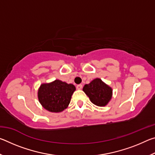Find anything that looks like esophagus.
<instances>
[{
	"label": "esophagus",
	"instance_id": "obj_1",
	"mask_svg": "<svg viewBox=\"0 0 155 155\" xmlns=\"http://www.w3.org/2000/svg\"><path fill=\"white\" fill-rule=\"evenodd\" d=\"M82 87H83V85H81V84H79V85H77V88L78 90H81V89H82Z\"/></svg>",
	"mask_w": 155,
	"mask_h": 155
}]
</instances>
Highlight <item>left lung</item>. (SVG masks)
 Segmentation results:
<instances>
[{
    "mask_svg": "<svg viewBox=\"0 0 155 155\" xmlns=\"http://www.w3.org/2000/svg\"><path fill=\"white\" fill-rule=\"evenodd\" d=\"M84 91L91 102L99 107L105 106L112 96V89L100 78H96L83 87Z\"/></svg>",
    "mask_w": 155,
    "mask_h": 155,
    "instance_id": "left-lung-1",
    "label": "left lung"
}]
</instances>
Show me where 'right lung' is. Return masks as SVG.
I'll return each instance as SVG.
<instances>
[{"mask_svg":"<svg viewBox=\"0 0 155 155\" xmlns=\"http://www.w3.org/2000/svg\"><path fill=\"white\" fill-rule=\"evenodd\" d=\"M76 88L72 84L55 80L48 84H42L38 90V98L41 105L51 112H61L70 104Z\"/></svg>","mask_w":155,"mask_h":155,"instance_id":"1","label":"right lung"}]
</instances>
